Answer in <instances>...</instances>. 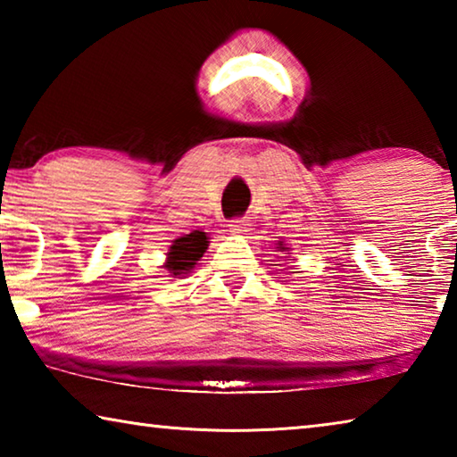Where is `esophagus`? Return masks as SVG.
<instances>
[{"instance_id": "34e87169", "label": "esophagus", "mask_w": 457, "mask_h": 457, "mask_svg": "<svg viewBox=\"0 0 457 457\" xmlns=\"http://www.w3.org/2000/svg\"><path fill=\"white\" fill-rule=\"evenodd\" d=\"M229 229L234 231V234H245L247 231V221L244 218H236L229 221Z\"/></svg>"}]
</instances>
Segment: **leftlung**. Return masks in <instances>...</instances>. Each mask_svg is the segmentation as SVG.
I'll list each match as a JSON object with an SVG mask.
<instances>
[{
	"mask_svg": "<svg viewBox=\"0 0 457 457\" xmlns=\"http://www.w3.org/2000/svg\"><path fill=\"white\" fill-rule=\"evenodd\" d=\"M282 250H284V247H282Z\"/></svg>",
	"mask_w": 457,
	"mask_h": 457,
	"instance_id": "8db88e82",
	"label": "left lung"
}]
</instances>
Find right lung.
<instances>
[{
	"label": "right lung",
	"instance_id": "right-lung-1",
	"mask_svg": "<svg viewBox=\"0 0 457 457\" xmlns=\"http://www.w3.org/2000/svg\"><path fill=\"white\" fill-rule=\"evenodd\" d=\"M207 250V236L204 231H193L185 237L175 239L171 250L167 253V270L175 276L187 274L189 270L197 264V260L204 256Z\"/></svg>",
	"mask_w": 457,
	"mask_h": 457
}]
</instances>
